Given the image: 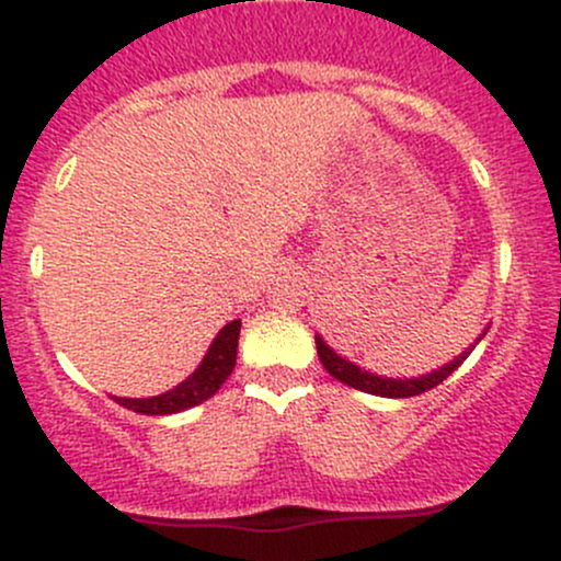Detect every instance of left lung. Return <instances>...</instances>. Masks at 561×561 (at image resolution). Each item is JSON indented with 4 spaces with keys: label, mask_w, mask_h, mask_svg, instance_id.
<instances>
[{
    "label": "left lung",
    "mask_w": 561,
    "mask_h": 561,
    "mask_svg": "<svg viewBox=\"0 0 561 561\" xmlns=\"http://www.w3.org/2000/svg\"><path fill=\"white\" fill-rule=\"evenodd\" d=\"M482 337H485V332L480 334V340ZM472 347H469V351H472ZM317 351H319V362L324 364V369L330 371L334 379H340V382L351 385V388L356 390L371 392V396H382V398H411V396H420V392L433 390L448 375H454V371L459 369V366L465 364V358L469 356V351H465L459 358H454L450 364L440 366V369L433 371V375L414 377V379H390V377H377L371 375V371L362 369V366L345 362V358L337 356V353H334L332 347L319 337V334H317Z\"/></svg>",
    "instance_id": "1"
}]
</instances>
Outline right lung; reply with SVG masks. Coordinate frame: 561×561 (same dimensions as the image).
<instances>
[{"label":"right lung","mask_w":561,"mask_h":561,"mask_svg":"<svg viewBox=\"0 0 561 561\" xmlns=\"http://www.w3.org/2000/svg\"><path fill=\"white\" fill-rule=\"evenodd\" d=\"M240 327L242 321L234 319L216 334V340L210 343L208 353H205L203 364L184 379L182 385L169 392H160L152 398H115L126 409L137 411V414L147 416H163V414H176V411L192 409V405L208 401L210 396H216L218 388L227 382L237 364V343H240Z\"/></svg>","instance_id":"obj_1"}]
</instances>
